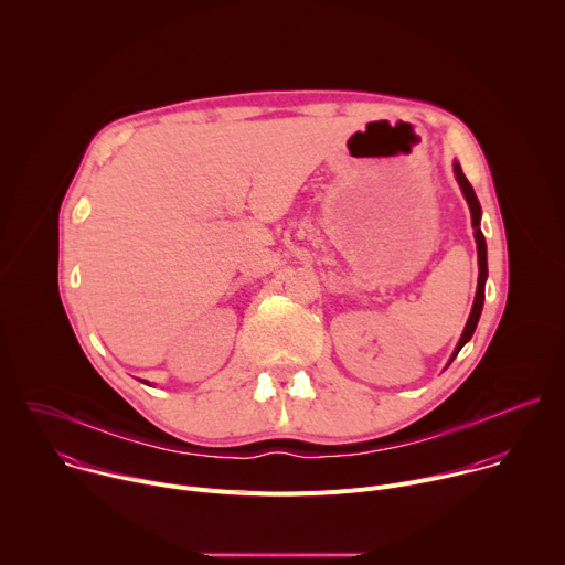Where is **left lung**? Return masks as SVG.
<instances>
[{
	"mask_svg": "<svg viewBox=\"0 0 565 565\" xmlns=\"http://www.w3.org/2000/svg\"><path fill=\"white\" fill-rule=\"evenodd\" d=\"M454 174H456V181H458V185H460V190H462V196H465V201H467V205H469V212H471V225H473L476 250H478V288H476L473 306H471L469 319H467V324H465V331H462V335H460V342H458V347H456V351H454L449 364L454 362V358L458 355V351L471 340V335H473V331H476V324H478V319H480V310H482V301H486V279H488V246H486V236H482V232H480V203H478V199H476V194H473V188H471L469 181L465 179V174H462V170H460L458 163H454Z\"/></svg>",
	"mask_w": 565,
	"mask_h": 565,
	"instance_id": "1",
	"label": "left lung"
}]
</instances>
